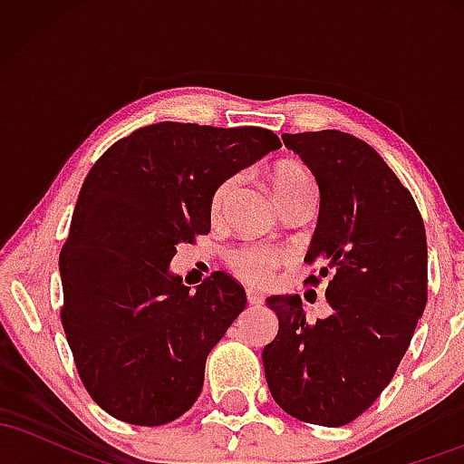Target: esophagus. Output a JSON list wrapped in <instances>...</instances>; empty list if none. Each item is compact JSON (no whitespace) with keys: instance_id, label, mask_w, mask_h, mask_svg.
<instances>
[{"instance_id":"1","label":"esophagus","mask_w":464,"mask_h":464,"mask_svg":"<svg viewBox=\"0 0 464 464\" xmlns=\"http://www.w3.org/2000/svg\"><path fill=\"white\" fill-rule=\"evenodd\" d=\"M246 301L250 303V305H262L264 295L259 290H255V287H248V290H246Z\"/></svg>"}]
</instances>
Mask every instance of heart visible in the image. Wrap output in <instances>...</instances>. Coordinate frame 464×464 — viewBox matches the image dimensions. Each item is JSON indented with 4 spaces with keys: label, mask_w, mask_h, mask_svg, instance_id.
I'll list each match as a JSON object with an SVG mask.
<instances>
[{
    "label": "heart",
    "mask_w": 464,
    "mask_h": 464,
    "mask_svg": "<svg viewBox=\"0 0 464 464\" xmlns=\"http://www.w3.org/2000/svg\"><path fill=\"white\" fill-rule=\"evenodd\" d=\"M273 180V189L276 198H284L285 194H290L292 189L303 188V185L314 183L310 172L299 163H279L270 174ZM237 179H225L211 194V216H220L225 211L228 198H231L233 189H236ZM281 262V253L268 246H244L233 250L228 255V266L233 268V273L242 276V279L253 281V284H264L268 279L270 273L276 264Z\"/></svg>",
    "instance_id": "1"
}]
</instances>
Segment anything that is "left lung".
I'll list each match as a JSON object with an SVG mask.
<instances>
[{
    "label": "left lung",
    "mask_w": 464,
    "mask_h": 464,
    "mask_svg": "<svg viewBox=\"0 0 464 464\" xmlns=\"http://www.w3.org/2000/svg\"><path fill=\"white\" fill-rule=\"evenodd\" d=\"M312 169L321 211L305 262L327 276L332 314L310 323L299 295L268 296L279 332L262 360L270 395L305 423L340 428L382 395L428 303V242L412 194L349 132L281 135Z\"/></svg>",
    "instance_id": "left-lung-1"
}]
</instances>
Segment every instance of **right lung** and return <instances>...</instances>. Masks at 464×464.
Listing matches in <instances>:
<instances>
[{
    "mask_svg": "<svg viewBox=\"0 0 464 464\" xmlns=\"http://www.w3.org/2000/svg\"><path fill=\"white\" fill-rule=\"evenodd\" d=\"M279 148L257 126L159 121L115 141L87 174L58 257L61 321L80 380L111 417L163 425L194 406L207 355L246 292L220 270L189 292L169 262L209 233L218 185Z\"/></svg>",
    "mask_w": 464,
    "mask_h": 464,
    "instance_id": "obj_1",
    "label": "right lung"
}]
</instances>
